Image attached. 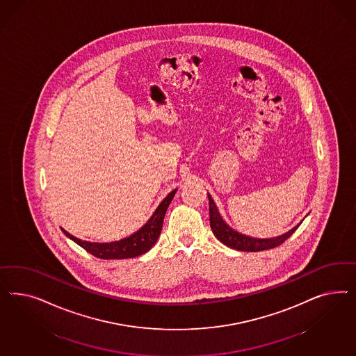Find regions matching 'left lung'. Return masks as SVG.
Here are the masks:
<instances>
[{
	"mask_svg": "<svg viewBox=\"0 0 356 356\" xmlns=\"http://www.w3.org/2000/svg\"><path fill=\"white\" fill-rule=\"evenodd\" d=\"M207 197H209V211H210V227L213 229V234L216 235V238L220 243H223L229 248L236 249V250L259 252V250L275 248L291 236L300 225L299 223L298 226L293 227L289 232H286L280 236L270 237V238H256V237L247 236L228 226L219 214L216 202L211 198V195L207 194Z\"/></svg>",
	"mask_w": 356,
	"mask_h": 356,
	"instance_id": "1",
	"label": "left lung"
}]
</instances>
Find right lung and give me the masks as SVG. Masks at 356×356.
Instances as JSON below:
<instances>
[{
  "label": "right lung",
  "instance_id": "add662e5",
  "mask_svg": "<svg viewBox=\"0 0 356 356\" xmlns=\"http://www.w3.org/2000/svg\"><path fill=\"white\" fill-rule=\"evenodd\" d=\"M176 191L177 189H173L172 192L163 200L159 206L156 207V210L154 211V214L151 216L150 219L146 222V225H143L138 231H136L130 236L124 237L118 241L91 243V241H85V240H81L78 237L70 235L69 232L65 231L64 228H61V229L66 236L72 238L78 245L86 249L88 253H91L97 259H120L137 257V256L146 253L147 250H150L154 247V244L156 243L158 237L162 232L163 219L165 216V211L171 204Z\"/></svg>",
  "mask_w": 356,
  "mask_h": 356
}]
</instances>
